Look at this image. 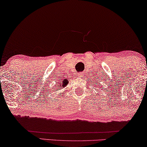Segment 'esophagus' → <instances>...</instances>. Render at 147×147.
<instances>
[{
	"mask_svg": "<svg viewBox=\"0 0 147 147\" xmlns=\"http://www.w3.org/2000/svg\"><path fill=\"white\" fill-rule=\"evenodd\" d=\"M78 76H79V77H81L82 75V74H78Z\"/></svg>",
	"mask_w": 147,
	"mask_h": 147,
	"instance_id": "obj_1",
	"label": "esophagus"
}]
</instances>
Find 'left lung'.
Here are the masks:
<instances>
[{"mask_svg":"<svg viewBox=\"0 0 147 147\" xmlns=\"http://www.w3.org/2000/svg\"><path fill=\"white\" fill-rule=\"evenodd\" d=\"M94 82H96V81H95V80H94ZM100 81L99 82H98V83H97V84H99V83H100ZM100 92H102V91H100Z\"/></svg>","mask_w":147,"mask_h":147,"instance_id":"left-lung-1","label":"left lung"}]
</instances>
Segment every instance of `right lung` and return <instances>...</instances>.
Masks as SVG:
<instances>
[{
  "mask_svg": "<svg viewBox=\"0 0 147 147\" xmlns=\"http://www.w3.org/2000/svg\"><path fill=\"white\" fill-rule=\"evenodd\" d=\"M55 83L53 84V87L51 88V86H50L49 89H48V90H50L49 92H51L52 91V92H54V93H55L56 91L63 90L67 86V84H69V81H68L67 78H61L60 76H57V77L55 78ZM52 95H53V94H52ZM58 96H59V94H58Z\"/></svg>",
  "mask_w": 147,
  "mask_h": 147,
  "instance_id": "add662e5",
  "label": "right lung"
}]
</instances>
